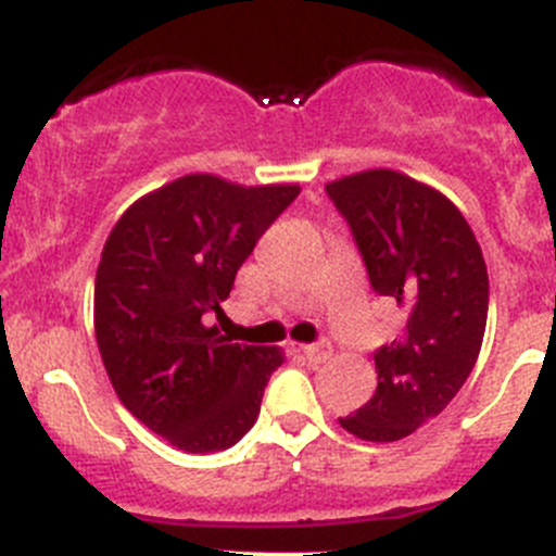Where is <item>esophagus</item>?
I'll list each match as a JSON object with an SVG mask.
<instances>
[{"instance_id": "esophagus-1", "label": "esophagus", "mask_w": 556, "mask_h": 556, "mask_svg": "<svg viewBox=\"0 0 556 556\" xmlns=\"http://www.w3.org/2000/svg\"><path fill=\"white\" fill-rule=\"evenodd\" d=\"M301 352H304V357L309 363H325L330 357V344L328 341H317V344L301 346Z\"/></svg>"}]
</instances>
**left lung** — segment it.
Segmentation results:
<instances>
[{"label": "left lung", "mask_w": 556, "mask_h": 556, "mask_svg": "<svg viewBox=\"0 0 556 556\" xmlns=\"http://www.w3.org/2000/svg\"><path fill=\"white\" fill-rule=\"evenodd\" d=\"M325 193L350 226L374 293L403 317V333L374 352V397L339 422L363 441L406 439L473 371L490 309L484 255L457 206L406 174L361 172Z\"/></svg>", "instance_id": "1"}]
</instances>
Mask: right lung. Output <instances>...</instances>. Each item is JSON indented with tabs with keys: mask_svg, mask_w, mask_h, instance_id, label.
<instances>
[{
	"mask_svg": "<svg viewBox=\"0 0 556 556\" xmlns=\"http://www.w3.org/2000/svg\"><path fill=\"white\" fill-rule=\"evenodd\" d=\"M299 193L188 174L128 206L106 239L93 290L104 368L123 406L177 450L223 452L255 425L282 352L231 344L206 314L223 312L257 239Z\"/></svg>",
	"mask_w": 556,
	"mask_h": 556,
	"instance_id": "obj_1",
	"label": "right lung"
}]
</instances>
